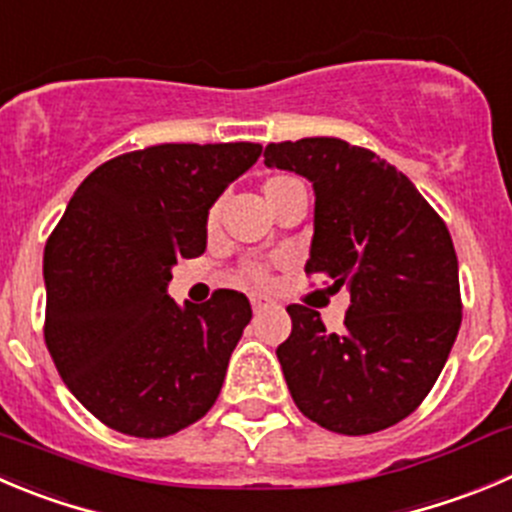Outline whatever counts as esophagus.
I'll return each mask as SVG.
<instances>
[{
  "label": "esophagus",
  "instance_id": "esophagus-1",
  "mask_svg": "<svg viewBox=\"0 0 512 512\" xmlns=\"http://www.w3.org/2000/svg\"><path fill=\"white\" fill-rule=\"evenodd\" d=\"M251 306H253V311H256V314H261V311L271 309V306H274V301L266 299V296H253Z\"/></svg>",
  "mask_w": 512,
  "mask_h": 512
}]
</instances>
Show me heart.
Listing matches in <instances>:
<instances>
[{
  "label": "heart",
  "instance_id": "b5f03b06",
  "mask_svg": "<svg viewBox=\"0 0 512 512\" xmlns=\"http://www.w3.org/2000/svg\"><path fill=\"white\" fill-rule=\"evenodd\" d=\"M296 191H304V186H301L296 178H291V175H271V178L264 180V186H261V196H264L269 211H274L279 203H284L286 198ZM216 218H218V206H213L211 213H208V223H216ZM238 281L251 286H264L266 281H269V269L261 264L246 266V269L238 274Z\"/></svg>",
  "mask_w": 512,
  "mask_h": 512
}]
</instances>
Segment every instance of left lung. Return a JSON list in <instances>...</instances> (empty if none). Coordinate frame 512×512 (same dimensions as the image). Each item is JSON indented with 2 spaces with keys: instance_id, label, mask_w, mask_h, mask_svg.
<instances>
[{
  "instance_id": "obj_1",
  "label": "left lung",
  "mask_w": 512,
  "mask_h": 512,
  "mask_svg": "<svg viewBox=\"0 0 512 512\" xmlns=\"http://www.w3.org/2000/svg\"><path fill=\"white\" fill-rule=\"evenodd\" d=\"M269 168L314 186L306 274L349 291L344 332L291 304L276 357L296 407L339 435L387 430L420 407L445 367L462 321L450 231L410 178L339 138L266 145Z\"/></svg>"
}]
</instances>
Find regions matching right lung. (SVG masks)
I'll list each match as a JSON object with an SVG mask.
<instances>
[{
    "instance_id": "right-lung-1",
    "label": "right lung",
    "mask_w": 512,
    "mask_h": 512,
    "mask_svg": "<svg viewBox=\"0 0 512 512\" xmlns=\"http://www.w3.org/2000/svg\"><path fill=\"white\" fill-rule=\"evenodd\" d=\"M259 143H165L92 170L45 246V342L60 377L107 427L168 437L216 402L251 321L243 294L168 296L178 259L206 251L208 211Z\"/></svg>"
}]
</instances>
